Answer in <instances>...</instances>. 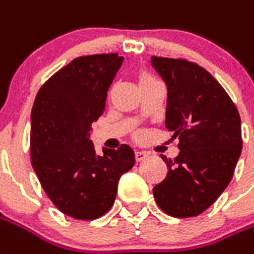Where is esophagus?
<instances>
[{
	"mask_svg": "<svg viewBox=\"0 0 254 254\" xmlns=\"http://www.w3.org/2000/svg\"><path fill=\"white\" fill-rule=\"evenodd\" d=\"M134 157H136V161H137V162H141V161H144L145 158L148 157V154L144 151H136L134 152Z\"/></svg>",
	"mask_w": 254,
	"mask_h": 254,
	"instance_id": "esophagus-1",
	"label": "esophagus"
}]
</instances>
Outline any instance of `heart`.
<instances>
[{
	"label": "heart",
	"instance_id": "obj_1",
	"mask_svg": "<svg viewBox=\"0 0 254 254\" xmlns=\"http://www.w3.org/2000/svg\"><path fill=\"white\" fill-rule=\"evenodd\" d=\"M148 78H152V77H150L148 74H145V72H143V74L140 75V81H144V79H148Z\"/></svg>",
	"mask_w": 254,
	"mask_h": 254
}]
</instances>
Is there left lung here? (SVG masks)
I'll return each instance as SVG.
<instances>
[{
  "label": "left lung",
  "mask_w": 254,
  "mask_h": 254,
  "mask_svg": "<svg viewBox=\"0 0 254 254\" xmlns=\"http://www.w3.org/2000/svg\"><path fill=\"white\" fill-rule=\"evenodd\" d=\"M168 88L165 125L179 136L180 152L152 192L173 217L205 212L234 176L242 151L241 117L231 97L210 72L184 59L151 58Z\"/></svg>",
  "instance_id": "8db88e82"
}]
</instances>
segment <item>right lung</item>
Listing matches in <instances>:
<instances>
[{
	"label": "right lung",
	"instance_id": "obj_1",
	"mask_svg": "<svg viewBox=\"0 0 254 254\" xmlns=\"http://www.w3.org/2000/svg\"><path fill=\"white\" fill-rule=\"evenodd\" d=\"M122 62L117 53L77 58L41 86L33 106L31 165L53 205L77 220L109 212L120 179L134 165L127 144L97 155L89 140Z\"/></svg>",
	"mask_w": 254,
	"mask_h": 254
}]
</instances>
